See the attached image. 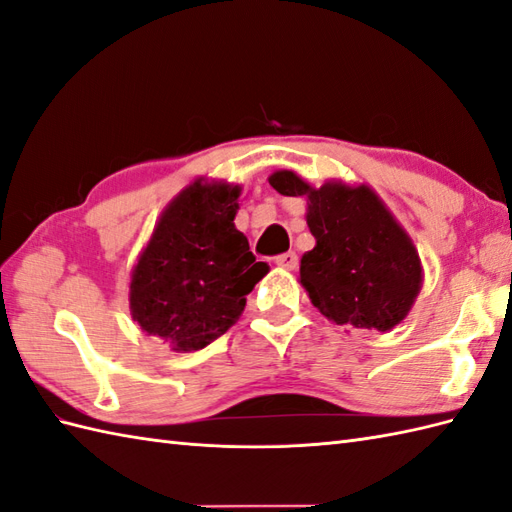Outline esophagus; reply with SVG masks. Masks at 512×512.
Listing matches in <instances>:
<instances>
[{"mask_svg":"<svg viewBox=\"0 0 512 512\" xmlns=\"http://www.w3.org/2000/svg\"><path fill=\"white\" fill-rule=\"evenodd\" d=\"M275 264L279 268H285V270H294L296 266H299V255H296L294 251H288V253H281L275 257Z\"/></svg>","mask_w":512,"mask_h":512,"instance_id":"esophagus-1","label":"esophagus"}]
</instances>
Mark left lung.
Wrapping results in <instances>:
<instances>
[{"mask_svg": "<svg viewBox=\"0 0 512 512\" xmlns=\"http://www.w3.org/2000/svg\"><path fill=\"white\" fill-rule=\"evenodd\" d=\"M270 185L305 196L316 246L301 259V283L318 312L351 329L390 331L408 316L421 290L417 248L371 187H312L290 170Z\"/></svg>", "mask_w": 512, "mask_h": 512, "instance_id": "8db88e82", "label": "left lung"}]
</instances>
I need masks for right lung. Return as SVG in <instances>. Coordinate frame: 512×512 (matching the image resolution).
I'll list each match as a JSON object with an SVG mask.
<instances>
[{"label":"right lung","instance_id":"add662e5","mask_svg":"<svg viewBox=\"0 0 512 512\" xmlns=\"http://www.w3.org/2000/svg\"><path fill=\"white\" fill-rule=\"evenodd\" d=\"M242 187L198 178L157 222L130 279V314L174 351H198L227 334L246 294L266 275L235 229Z\"/></svg>","mask_w":512,"mask_h":512}]
</instances>
